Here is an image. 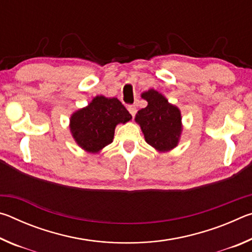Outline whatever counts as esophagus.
<instances>
[{
    "label": "esophagus",
    "instance_id": "obj_1",
    "mask_svg": "<svg viewBox=\"0 0 252 252\" xmlns=\"http://www.w3.org/2000/svg\"><path fill=\"white\" fill-rule=\"evenodd\" d=\"M127 110H129V112L131 113V116H132V117H134V116H135V113H136V108H135V105H129V106H127Z\"/></svg>",
    "mask_w": 252,
    "mask_h": 252
}]
</instances>
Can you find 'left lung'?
I'll list each match as a JSON object with an SVG mask.
<instances>
[{
    "label": "left lung",
    "instance_id": "obj_1",
    "mask_svg": "<svg viewBox=\"0 0 252 252\" xmlns=\"http://www.w3.org/2000/svg\"><path fill=\"white\" fill-rule=\"evenodd\" d=\"M148 102L134 120L141 127L146 142L158 152H169L178 146L182 133L181 111L155 89L141 93Z\"/></svg>",
    "mask_w": 252,
    "mask_h": 252
}]
</instances>
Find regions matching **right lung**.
I'll list each match as a JSON object with an SVG mask.
<instances>
[{
	"mask_svg": "<svg viewBox=\"0 0 252 252\" xmlns=\"http://www.w3.org/2000/svg\"><path fill=\"white\" fill-rule=\"evenodd\" d=\"M132 116L117 97L96 95L70 118V132L76 144L89 153H99L113 141L116 126Z\"/></svg>",
	"mask_w": 252,
	"mask_h": 252,
	"instance_id": "add662e5",
	"label": "right lung"
}]
</instances>
